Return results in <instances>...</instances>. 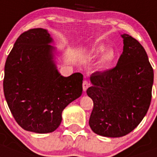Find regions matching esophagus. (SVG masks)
Wrapping results in <instances>:
<instances>
[{"mask_svg":"<svg viewBox=\"0 0 157 157\" xmlns=\"http://www.w3.org/2000/svg\"><path fill=\"white\" fill-rule=\"evenodd\" d=\"M90 86V83L88 82L87 81H83V83H82V88H83V91L86 92V90H87V89H88V87Z\"/></svg>","mask_w":157,"mask_h":157,"instance_id":"34e87169","label":"esophagus"}]
</instances>
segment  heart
I'll return each instance as SVG.
<instances>
[{
  "label": "heart",
  "instance_id": "obj_1",
  "mask_svg": "<svg viewBox=\"0 0 157 157\" xmlns=\"http://www.w3.org/2000/svg\"><path fill=\"white\" fill-rule=\"evenodd\" d=\"M105 50H106V47L104 46H98V47H95L93 50H91L90 54L94 56V57H99L105 51ZM117 52L114 50L110 49V50H106L100 57V61H99V67L102 70H107V69L110 68L117 60Z\"/></svg>",
  "mask_w": 157,
  "mask_h": 157
}]
</instances>
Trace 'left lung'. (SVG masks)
Masks as SVG:
<instances>
[{
    "label": "left lung",
    "instance_id": "obj_1",
    "mask_svg": "<svg viewBox=\"0 0 157 157\" xmlns=\"http://www.w3.org/2000/svg\"><path fill=\"white\" fill-rule=\"evenodd\" d=\"M123 52L117 66L90 76L87 95L93 101L89 124L99 136L118 138L134 130L144 118L152 98L153 69L138 40L121 34Z\"/></svg>",
    "mask_w": 157,
    "mask_h": 157
}]
</instances>
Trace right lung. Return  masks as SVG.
Returning <instances> with one entry per match:
<instances>
[{
    "label": "right lung",
    "instance_id": "right-lung-1",
    "mask_svg": "<svg viewBox=\"0 0 157 157\" xmlns=\"http://www.w3.org/2000/svg\"><path fill=\"white\" fill-rule=\"evenodd\" d=\"M53 42L47 29L28 30L4 66V93L13 117L23 129L39 134L55 131L64 109L82 93L81 73L64 77L57 70Z\"/></svg>",
    "mask_w": 157,
    "mask_h": 157
}]
</instances>
